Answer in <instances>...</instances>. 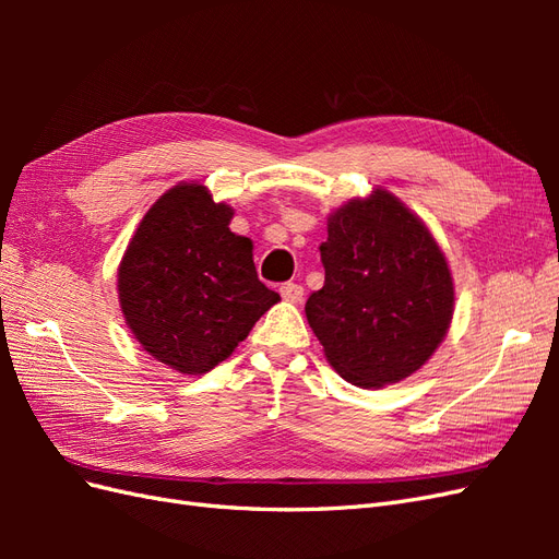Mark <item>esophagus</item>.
<instances>
[{"label":"esophagus","instance_id":"1","mask_svg":"<svg viewBox=\"0 0 559 559\" xmlns=\"http://www.w3.org/2000/svg\"><path fill=\"white\" fill-rule=\"evenodd\" d=\"M280 294L286 302H300L302 300V286L296 282H286L280 286Z\"/></svg>","mask_w":559,"mask_h":559}]
</instances>
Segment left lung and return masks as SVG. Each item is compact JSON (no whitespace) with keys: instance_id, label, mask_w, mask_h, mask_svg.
I'll return each instance as SVG.
<instances>
[{"instance_id":"1","label":"left lung","mask_w":559,"mask_h":559,"mask_svg":"<svg viewBox=\"0 0 559 559\" xmlns=\"http://www.w3.org/2000/svg\"><path fill=\"white\" fill-rule=\"evenodd\" d=\"M326 277L306 302L324 357L370 389L411 378L448 335L454 282L429 226L382 186L326 218Z\"/></svg>"}]
</instances>
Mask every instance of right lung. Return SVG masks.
<instances>
[{
	"label": "right lung",
	"mask_w": 559,
	"mask_h": 559,
	"mask_svg": "<svg viewBox=\"0 0 559 559\" xmlns=\"http://www.w3.org/2000/svg\"><path fill=\"white\" fill-rule=\"evenodd\" d=\"M233 207L198 181L167 189L130 238L116 289L126 324L156 361L202 376L226 361L280 300L259 280Z\"/></svg>",
	"instance_id": "1"
}]
</instances>
